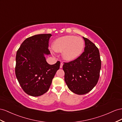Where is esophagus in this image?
<instances>
[{
	"label": "esophagus",
	"instance_id": "obj_1",
	"mask_svg": "<svg viewBox=\"0 0 122 122\" xmlns=\"http://www.w3.org/2000/svg\"><path fill=\"white\" fill-rule=\"evenodd\" d=\"M63 63H61L60 66V68H62V67H63Z\"/></svg>",
	"mask_w": 122,
	"mask_h": 122
}]
</instances>
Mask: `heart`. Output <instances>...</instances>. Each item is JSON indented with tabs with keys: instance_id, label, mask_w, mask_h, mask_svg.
<instances>
[{
	"instance_id": "1",
	"label": "heart",
	"mask_w": 122,
	"mask_h": 122,
	"mask_svg": "<svg viewBox=\"0 0 122 122\" xmlns=\"http://www.w3.org/2000/svg\"><path fill=\"white\" fill-rule=\"evenodd\" d=\"M84 46V41L81 37L67 35L56 39L53 45L54 50L58 53L63 52V57L67 61H71L78 57Z\"/></svg>"
}]
</instances>
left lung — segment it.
<instances>
[{
	"mask_svg": "<svg viewBox=\"0 0 122 122\" xmlns=\"http://www.w3.org/2000/svg\"><path fill=\"white\" fill-rule=\"evenodd\" d=\"M84 51L75 60L64 62V80L68 88L77 95H84L94 88L98 82L101 60L96 45L83 37Z\"/></svg>",
	"mask_w": 122,
	"mask_h": 122,
	"instance_id": "8db88e82",
	"label": "left lung"
}]
</instances>
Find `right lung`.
<instances>
[{
	"mask_svg": "<svg viewBox=\"0 0 122 122\" xmlns=\"http://www.w3.org/2000/svg\"><path fill=\"white\" fill-rule=\"evenodd\" d=\"M51 36L45 34L27 38L17 51L16 78L23 91L30 96L38 97L46 92L60 68V61L50 65L44 57L51 54L48 47Z\"/></svg>",
	"mask_w": 122,
	"mask_h": 122,
	"instance_id": "obj_1",
	"label": "right lung"
}]
</instances>
